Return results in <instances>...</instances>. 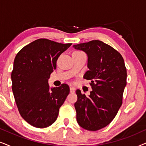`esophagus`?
Returning a JSON list of instances; mask_svg holds the SVG:
<instances>
[{
	"instance_id": "esophagus-1",
	"label": "esophagus",
	"mask_w": 146,
	"mask_h": 146,
	"mask_svg": "<svg viewBox=\"0 0 146 146\" xmlns=\"http://www.w3.org/2000/svg\"><path fill=\"white\" fill-rule=\"evenodd\" d=\"M70 91L71 93L74 92V91H75V88L73 87V86H70Z\"/></svg>"
}]
</instances>
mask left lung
<instances>
[{"instance_id":"left-lung-1","label":"left lung","mask_w":146,"mask_h":146,"mask_svg":"<svg viewBox=\"0 0 146 146\" xmlns=\"http://www.w3.org/2000/svg\"><path fill=\"white\" fill-rule=\"evenodd\" d=\"M73 47L87 54L89 70L84 78L91 80L92 88L88 97L76 91L77 121L87 130H98L113 120L122 104L127 78L124 60L116 50L98 40Z\"/></svg>"}]
</instances>
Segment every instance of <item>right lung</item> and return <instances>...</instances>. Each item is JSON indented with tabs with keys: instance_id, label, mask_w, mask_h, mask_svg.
<instances>
[{
	"instance_id": "1",
	"label": "right lung",
	"mask_w": 146,
	"mask_h": 146,
	"mask_svg": "<svg viewBox=\"0 0 146 146\" xmlns=\"http://www.w3.org/2000/svg\"><path fill=\"white\" fill-rule=\"evenodd\" d=\"M72 45L40 38L16 56L11 73L12 90L20 114L34 127L44 128L56 120L70 92L68 84L51 88L48 79L60 55Z\"/></svg>"
}]
</instances>
